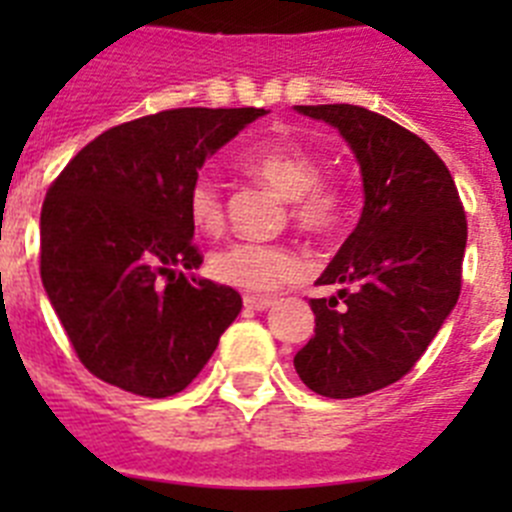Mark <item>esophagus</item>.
Here are the masks:
<instances>
[{"label": "esophagus", "mask_w": 512, "mask_h": 512, "mask_svg": "<svg viewBox=\"0 0 512 512\" xmlns=\"http://www.w3.org/2000/svg\"><path fill=\"white\" fill-rule=\"evenodd\" d=\"M243 305H246L248 310H269V307L274 305V300H271V297L246 295V297H243Z\"/></svg>", "instance_id": "34e87169"}]
</instances>
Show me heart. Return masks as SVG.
Segmentation results:
<instances>
[{"label":"heart","mask_w":512,"mask_h":512,"mask_svg":"<svg viewBox=\"0 0 512 512\" xmlns=\"http://www.w3.org/2000/svg\"><path fill=\"white\" fill-rule=\"evenodd\" d=\"M246 174L269 184L287 200L289 220L312 238H330L348 215V192L336 179H325L320 158L297 140H266L241 153ZM187 217L200 235L215 238L225 228V200L212 176H194L187 189ZM210 277L243 292H269L297 279L305 269L300 251L289 243L235 241L207 261Z\"/></svg>","instance_id":"obj_1"}]
</instances>
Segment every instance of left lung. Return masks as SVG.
Instances as JSON below:
<instances>
[{
	"label": "left lung",
	"mask_w": 512,
	"mask_h": 512,
	"mask_svg": "<svg viewBox=\"0 0 512 512\" xmlns=\"http://www.w3.org/2000/svg\"><path fill=\"white\" fill-rule=\"evenodd\" d=\"M341 130L359 158L364 212L310 300L315 336L295 369L312 392L348 400L397 382L418 364L461 292L467 215L451 171L423 138L356 104H297Z\"/></svg>",
	"instance_id": "obj_1"
}]
</instances>
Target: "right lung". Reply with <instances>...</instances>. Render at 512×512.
Masks as SVG:
<instances>
[{
	"mask_svg": "<svg viewBox=\"0 0 512 512\" xmlns=\"http://www.w3.org/2000/svg\"><path fill=\"white\" fill-rule=\"evenodd\" d=\"M264 107H179L87 143L45 194L40 279L76 356L140 397L182 392L241 312V295L184 277L202 264L187 189Z\"/></svg>",
	"mask_w": 512,
	"mask_h": 512,
	"instance_id": "add662e5",
	"label": "right lung"
}]
</instances>
